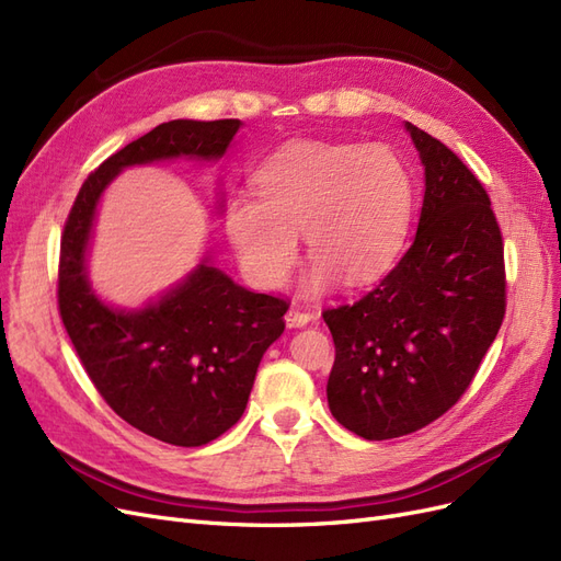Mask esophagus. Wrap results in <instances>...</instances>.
<instances>
[{
	"instance_id": "obj_1",
	"label": "esophagus",
	"mask_w": 561,
	"mask_h": 561,
	"mask_svg": "<svg viewBox=\"0 0 561 561\" xmlns=\"http://www.w3.org/2000/svg\"><path fill=\"white\" fill-rule=\"evenodd\" d=\"M311 320H313L311 311H301V309H295V307L285 313L287 328H304V325H309Z\"/></svg>"
}]
</instances>
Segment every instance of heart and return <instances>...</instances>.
<instances>
[{
	"label": "heart",
	"mask_w": 561,
	"mask_h": 561,
	"mask_svg": "<svg viewBox=\"0 0 561 561\" xmlns=\"http://www.w3.org/2000/svg\"><path fill=\"white\" fill-rule=\"evenodd\" d=\"M257 194L236 192L225 231L248 278L276 290L297 262L299 231L313 252L301 293L318 297L342 276L379 278L396 262L410 227L414 182L383 145L295 142L254 173Z\"/></svg>",
	"instance_id": "obj_1"
}]
</instances>
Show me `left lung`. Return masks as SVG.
<instances>
[{
	"instance_id": "8db88e82",
	"label": "left lung",
	"mask_w": 561,
	"mask_h": 561,
	"mask_svg": "<svg viewBox=\"0 0 561 561\" xmlns=\"http://www.w3.org/2000/svg\"><path fill=\"white\" fill-rule=\"evenodd\" d=\"M423 165L414 241L363 299L322 313L332 416L365 439L414 433L466 393L505 316L503 241L480 180L404 122Z\"/></svg>"
}]
</instances>
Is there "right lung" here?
<instances>
[{
    "mask_svg": "<svg viewBox=\"0 0 561 561\" xmlns=\"http://www.w3.org/2000/svg\"><path fill=\"white\" fill-rule=\"evenodd\" d=\"M239 118H175L118 149L89 175L60 243L58 307L91 381L133 428L175 447H201L245 412L266 348L283 334L287 304L233 283L206 252L180 283L138 309L112 307L89 278L100 198L130 165L217 163ZM219 210L225 192H219Z\"/></svg>",
    "mask_w": 561,
    "mask_h": 561,
    "instance_id": "right-lung-1",
    "label": "right lung"
}]
</instances>
